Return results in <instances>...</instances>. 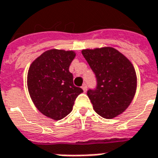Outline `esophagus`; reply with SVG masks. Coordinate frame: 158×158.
Wrapping results in <instances>:
<instances>
[{
	"mask_svg": "<svg viewBox=\"0 0 158 158\" xmlns=\"http://www.w3.org/2000/svg\"><path fill=\"white\" fill-rule=\"evenodd\" d=\"M82 89H83V90H84V92L87 91V89H88V86H87L86 84H83V86H82Z\"/></svg>",
	"mask_w": 158,
	"mask_h": 158,
	"instance_id": "esophagus-1",
	"label": "esophagus"
}]
</instances>
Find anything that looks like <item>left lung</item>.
Wrapping results in <instances>:
<instances>
[{"mask_svg": "<svg viewBox=\"0 0 158 158\" xmlns=\"http://www.w3.org/2000/svg\"><path fill=\"white\" fill-rule=\"evenodd\" d=\"M82 54L97 79L96 89L87 93L94 110L106 119H112L124 112L131 103L137 88L132 63L110 47L85 49Z\"/></svg>", "mask_w": 158, "mask_h": 158, "instance_id": "8db88e82", "label": "left lung"}]
</instances>
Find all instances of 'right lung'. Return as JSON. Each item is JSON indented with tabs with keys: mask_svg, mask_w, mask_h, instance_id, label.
Wrapping results in <instances>:
<instances>
[{
	"mask_svg": "<svg viewBox=\"0 0 158 158\" xmlns=\"http://www.w3.org/2000/svg\"><path fill=\"white\" fill-rule=\"evenodd\" d=\"M74 51L52 49L33 61L28 72V89L32 101L43 115L61 120L71 112L74 101L83 93L73 83L69 71Z\"/></svg>",
	"mask_w": 158,
	"mask_h": 158,
	"instance_id": "obj_1",
	"label": "right lung"
}]
</instances>
